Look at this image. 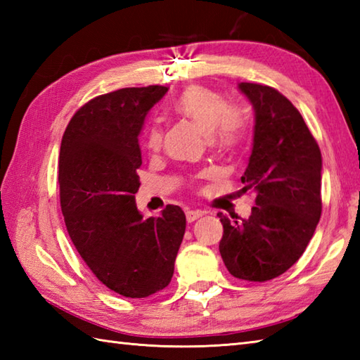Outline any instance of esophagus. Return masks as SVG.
<instances>
[{"label": "esophagus", "mask_w": 360, "mask_h": 360, "mask_svg": "<svg viewBox=\"0 0 360 360\" xmlns=\"http://www.w3.org/2000/svg\"><path fill=\"white\" fill-rule=\"evenodd\" d=\"M202 215H204V212H202V210H187V212H186V217H187V221H188V223H193L195 219L201 218Z\"/></svg>", "instance_id": "obj_1"}]
</instances>
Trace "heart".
<instances>
[{
	"label": "heart",
	"instance_id": "b5f03b06",
	"mask_svg": "<svg viewBox=\"0 0 360 360\" xmlns=\"http://www.w3.org/2000/svg\"><path fill=\"white\" fill-rule=\"evenodd\" d=\"M173 110L200 127L221 151L241 147L249 133L248 116L238 106L229 105L218 91L201 85H190L174 98ZM162 145V129L151 124L145 131V147L158 151Z\"/></svg>",
	"mask_w": 360,
	"mask_h": 360
}]
</instances>
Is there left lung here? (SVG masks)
I'll return each instance as SVG.
<instances>
[{
    "label": "left lung",
    "mask_w": 360,
    "mask_h": 360,
    "mask_svg": "<svg viewBox=\"0 0 360 360\" xmlns=\"http://www.w3.org/2000/svg\"><path fill=\"white\" fill-rule=\"evenodd\" d=\"M238 88L255 111L241 182L243 192L257 193V205L241 221L218 213L224 227L219 254L233 277L262 283L285 274L314 235L322 215V153L302 114L277 89L248 82Z\"/></svg>",
    "instance_id": "1"
}]
</instances>
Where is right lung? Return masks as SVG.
Here are the masks:
<instances>
[{
  "mask_svg": "<svg viewBox=\"0 0 360 360\" xmlns=\"http://www.w3.org/2000/svg\"><path fill=\"white\" fill-rule=\"evenodd\" d=\"M168 88H122L91 98L68 124L58 160L60 205L71 241L103 285L143 298L168 286L186 215L168 204L158 218L136 207L137 136Z\"/></svg>",
  "mask_w": 360,
  "mask_h": 360,
  "instance_id": "1",
  "label": "right lung"
}]
</instances>
